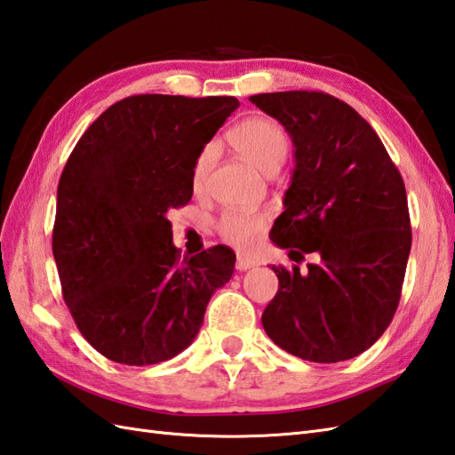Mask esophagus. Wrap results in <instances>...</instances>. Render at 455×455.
<instances>
[{
    "instance_id": "esophagus-1",
    "label": "esophagus",
    "mask_w": 455,
    "mask_h": 455,
    "mask_svg": "<svg viewBox=\"0 0 455 455\" xmlns=\"http://www.w3.org/2000/svg\"><path fill=\"white\" fill-rule=\"evenodd\" d=\"M253 266H256V261H253V259L244 258V256H238V259H236V269H238V271H248V269H251Z\"/></svg>"
}]
</instances>
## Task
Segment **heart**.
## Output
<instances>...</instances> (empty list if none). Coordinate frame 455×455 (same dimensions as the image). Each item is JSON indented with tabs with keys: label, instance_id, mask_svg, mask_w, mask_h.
Returning <instances> with one entry per match:
<instances>
[{
	"label": "heart",
	"instance_id": "obj_1",
	"mask_svg": "<svg viewBox=\"0 0 455 455\" xmlns=\"http://www.w3.org/2000/svg\"><path fill=\"white\" fill-rule=\"evenodd\" d=\"M228 143L235 147V151L246 158L263 174H275L279 166L284 163L289 153V137L277 122L263 116H253L238 122L235 128L227 133ZM215 161V147L207 145L197 155L192 182L196 189H202L207 174ZM266 227V215L256 211H228L219 223V230L225 240L238 248H248L253 244Z\"/></svg>",
	"mask_w": 455,
	"mask_h": 455
}]
</instances>
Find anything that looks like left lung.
I'll list each match as a JSON object with an SVG mask.
<instances>
[{
	"mask_svg": "<svg viewBox=\"0 0 455 455\" xmlns=\"http://www.w3.org/2000/svg\"><path fill=\"white\" fill-rule=\"evenodd\" d=\"M294 145L284 211L269 236L300 261L275 267L261 323L283 351L339 363L371 348L397 310L411 251L405 184L384 143L347 102L318 91L253 94Z\"/></svg>",
	"mask_w": 455,
	"mask_h": 455,
	"instance_id": "1",
	"label": "left lung"
}]
</instances>
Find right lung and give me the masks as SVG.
Segmentation results:
<instances>
[{"instance_id":"right-lung-1","label":"right lung","mask_w":455,"mask_h":455,"mask_svg":"<svg viewBox=\"0 0 455 455\" xmlns=\"http://www.w3.org/2000/svg\"><path fill=\"white\" fill-rule=\"evenodd\" d=\"M238 104L135 94L104 110L68 158L52 251L79 331L114 363L182 353L235 273L227 246L180 259L168 211L192 199L196 158Z\"/></svg>"}]
</instances>
